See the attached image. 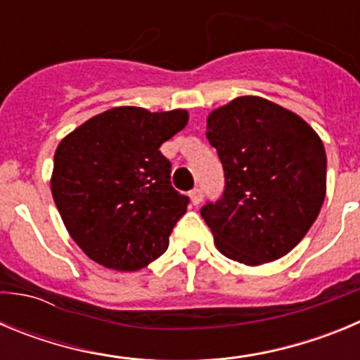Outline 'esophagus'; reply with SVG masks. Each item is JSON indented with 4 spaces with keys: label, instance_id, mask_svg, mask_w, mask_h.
<instances>
[{
    "label": "esophagus",
    "instance_id": "34e87169",
    "mask_svg": "<svg viewBox=\"0 0 360 360\" xmlns=\"http://www.w3.org/2000/svg\"><path fill=\"white\" fill-rule=\"evenodd\" d=\"M189 196H191V202H193V205H200V203H202V200H203V193H202V189H200V187H195V189L191 191Z\"/></svg>",
    "mask_w": 360,
    "mask_h": 360
}]
</instances>
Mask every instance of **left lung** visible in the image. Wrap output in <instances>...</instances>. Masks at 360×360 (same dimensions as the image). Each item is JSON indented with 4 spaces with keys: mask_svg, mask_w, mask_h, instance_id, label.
<instances>
[{
    "mask_svg": "<svg viewBox=\"0 0 360 360\" xmlns=\"http://www.w3.org/2000/svg\"><path fill=\"white\" fill-rule=\"evenodd\" d=\"M205 135L224 165L225 191L200 212L219 252L250 266L290 252L326 195L319 135L290 110L252 95L209 113Z\"/></svg>",
    "mask_w": 360,
    "mask_h": 360,
    "instance_id": "8db88e82",
    "label": "left lung"
}]
</instances>
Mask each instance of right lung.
<instances>
[{
	"instance_id": "add662e5",
	"label": "right lung",
	"mask_w": 360,
	"mask_h": 360,
	"mask_svg": "<svg viewBox=\"0 0 360 360\" xmlns=\"http://www.w3.org/2000/svg\"><path fill=\"white\" fill-rule=\"evenodd\" d=\"M187 120L186 110L111 108L59 142L53 202L70 236L98 265L133 272L167 250L189 198L171 186L160 146Z\"/></svg>"
}]
</instances>
